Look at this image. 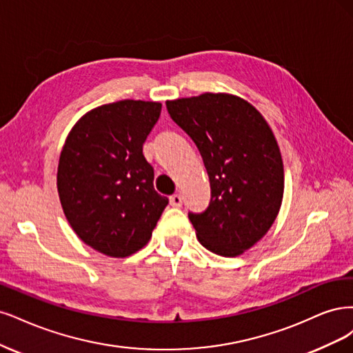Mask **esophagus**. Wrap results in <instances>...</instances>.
I'll return each instance as SVG.
<instances>
[{"label":"esophagus","instance_id":"34e87169","mask_svg":"<svg viewBox=\"0 0 353 353\" xmlns=\"http://www.w3.org/2000/svg\"><path fill=\"white\" fill-rule=\"evenodd\" d=\"M170 205L176 207V208L181 207V196L179 195V193H174V195L170 196Z\"/></svg>","mask_w":353,"mask_h":353}]
</instances>
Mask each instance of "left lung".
I'll return each instance as SVG.
<instances>
[{
    "mask_svg": "<svg viewBox=\"0 0 353 353\" xmlns=\"http://www.w3.org/2000/svg\"><path fill=\"white\" fill-rule=\"evenodd\" d=\"M165 105L198 146L210 177L208 208L189 212L199 243L221 256L242 255L265 236L281 207L284 170L274 133L252 104L232 94Z\"/></svg>",
    "mask_w": 353,
    "mask_h": 353,
    "instance_id": "obj_1",
    "label": "left lung"
}]
</instances>
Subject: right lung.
Here are the masks:
<instances>
[{
	"mask_svg": "<svg viewBox=\"0 0 353 353\" xmlns=\"http://www.w3.org/2000/svg\"><path fill=\"white\" fill-rule=\"evenodd\" d=\"M161 104L123 99L77 120L60 154L57 189L74 233L95 251L124 258L152 236L168 199L154 189L142 146Z\"/></svg>",
	"mask_w": 353,
	"mask_h": 353,
	"instance_id": "1",
	"label": "right lung"
}]
</instances>
